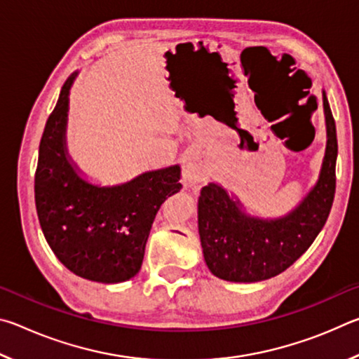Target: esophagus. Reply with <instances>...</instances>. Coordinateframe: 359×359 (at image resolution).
<instances>
[{
	"label": "esophagus",
	"instance_id": "obj_1",
	"mask_svg": "<svg viewBox=\"0 0 359 359\" xmlns=\"http://www.w3.org/2000/svg\"><path fill=\"white\" fill-rule=\"evenodd\" d=\"M184 175L185 180L196 184V182H201L204 179V171L198 165H194V163H188L184 169Z\"/></svg>",
	"mask_w": 359,
	"mask_h": 359
}]
</instances>
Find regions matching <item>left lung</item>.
Instances as JSON below:
<instances>
[{
    "mask_svg": "<svg viewBox=\"0 0 359 359\" xmlns=\"http://www.w3.org/2000/svg\"><path fill=\"white\" fill-rule=\"evenodd\" d=\"M326 150L317 184L288 214L252 215L238 196L209 182L198 199V229L204 261L215 277L252 283L276 277L312 245L330 215L336 193L337 136L323 92Z\"/></svg>",
    "mask_w": 359,
    "mask_h": 359,
    "instance_id": "1",
    "label": "left lung"
}]
</instances>
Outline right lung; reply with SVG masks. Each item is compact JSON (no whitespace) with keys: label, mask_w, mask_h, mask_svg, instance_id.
<instances>
[{"label":"right lung","mask_w":359,"mask_h":359,"mask_svg":"<svg viewBox=\"0 0 359 359\" xmlns=\"http://www.w3.org/2000/svg\"><path fill=\"white\" fill-rule=\"evenodd\" d=\"M65 82L39 144L34 199L47 244L76 276L100 283L130 280L141 269L151 223L168 196L180 191V166L145 171L118 185L82 175L66 145L69 92Z\"/></svg>","instance_id":"right-lung-1"}]
</instances>
